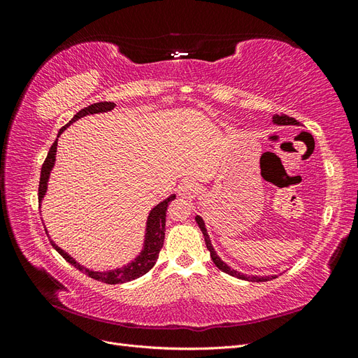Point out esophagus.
Listing matches in <instances>:
<instances>
[{
  "instance_id": "34e87169",
  "label": "esophagus",
  "mask_w": 358,
  "mask_h": 358,
  "mask_svg": "<svg viewBox=\"0 0 358 358\" xmlns=\"http://www.w3.org/2000/svg\"><path fill=\"white\" fill-rule=\"evenodd\" d=\"M196 191H197L196 183H194L189 179H185L179 185V196H182V197H188L189 199V197L194 196V194H196Z\"/></svg>"
}]
</instances>
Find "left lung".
Wrapping results in <instances>:
<instances>
[{"label":"left lung","instance_id":"8db88e82","mask_svg":"<svg viewBox=\"0 0 358 358\" xmlns=\"http://www.w3.org/2000/svg\"><path fill=\"white\" fill-rule=\"evenodd\" d=\"M273 124H276V125H299V122L296 121V119L294 117H289L288 115H275L273 116ZM196 221H197L200 230H201V233L204 236V242H206V246H208L209 252H210L212 262L215 263L216 267H218L220 270H222L224 273H229V275H231L234 278H239V279H243V280H249V282H266V280H270V279H275L276 278V276H248V275H243L241 272H237V270L231 268L229 264H225L222 259L218 257V254L215 252V249H213V246L210 243V237L208 234V230H206L204 221H203L201 216L197 215L196 216Z\"/></svg>","mask_w":358,"mask_h":358}]
</instances>
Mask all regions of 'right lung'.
I'll use <instances>...</instances> for the list:
<instances>
[{
  "label": "right lung",
  "mask_w": 358,
  "mask_h": 358,
  "mask_svg": "<svg viewBox=\"0 0 358 358\" xmlns=\"http://www.w3.org/2000/svg\"><path fill=\"white\" fill-rule=\"evenodd\" d=\"M115 106L116 104L110 103V101H101V103H94L88 107H85V109H82L80 112H78L73 116V119L67 125H64L59 129L58 137L64 131V129L70 127L73 122L78 121V119H80L86 115L109 112V110L115 109ZM58 137H57L55 142H53V145L50 146L49 154H48L45 162H43V166H41L40 185H38V203H41V200L45 199V196H46L50 171H52L53 166H55ZM175 199H176L175 194H171L169 199L162 200L161 203H158L155 206L152 210H150V213L148 216V221H146V233H145V243H143L142 252H140L131 263H128L124 267H119V268H115V270H107V272H94V270H90V268L83 267L82 264H79L73 257H70L66 251H62L59 246H57V243H53V241H50V243L62 255V258L66 259V262H69L71 266H74L76 268H79L80 272H83L85 275H88L90 278H92L95 280H100V282L109 284V285L129 282V280L143 276L145 273H148L149 270L155 266L157 259H158V254H159L161 248H162V243H164L166 212H167V208H169V203L171 200H175Z\"/></svg>",
  "instance_id": "1"
}]
</instances>
